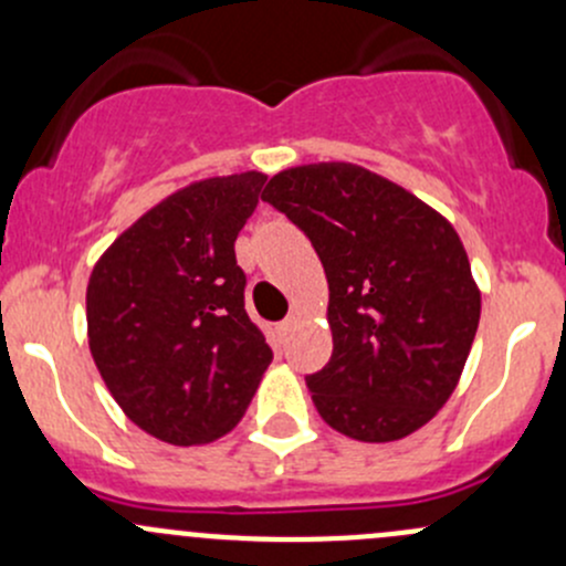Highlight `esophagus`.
I'll return each mask as SVG.
<instances>
[{"instance_id":"obj_1","label":"esophagus","mask_w":566,"mask_h":566,"mask_svg":"<svg viewBox=\"0 0 566 566\" xmlns=\"http://www.w3.org/2000/svg\"><path fill=\"white\" fill-rule=\"evenodd\" d=\"M295 325H298V317H295V315H290L287 319H282V323L276 325V331H279V334H282V336H287V334H293V331H295Z\"/></svg>"}]
</instances>
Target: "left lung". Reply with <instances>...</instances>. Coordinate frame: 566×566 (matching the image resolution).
<instances>
[{
  "label": "left lung",
  "mask_w": 566,
  "mask_h": 566,
  "mask_svg": "<svg viewBox=\"0 0 566 566\" xmlns=\"http://www.w3.org/2000/svg\"><path fill=\"white\" fill-rule=\"evenodd\" d=\"M262 202L310 238L328 279L334 353L306 378L325 424L367 443L424 427L452 397L482 312L454 227L342 161L273 175Z\"/></svg>",
  "instance_id": "8db88e82"
}]
</instances>
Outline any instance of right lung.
I'll use <instances>...</instances> for the list:
<instances>
[{"label":"right lung","mask_w":566,"mask_h":566,"mask_svg":"<svg viewBox=\"0 0 566 566\" xmlns=\"http://www.w3.org/2000/svg\"><path fill=\"white\" fill-rule=\"evenodd\" d=\"M262 182V172L191 182L95 262L87 284L95 367L125 416L158 441L197 447L230 432L271 364L235 260Z\"/></svg>","instance_id":"1"}]
</instances>
